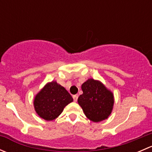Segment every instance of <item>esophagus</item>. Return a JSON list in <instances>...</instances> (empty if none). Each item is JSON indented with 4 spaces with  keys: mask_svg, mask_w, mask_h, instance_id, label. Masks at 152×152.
I'll list each match as a JSON object with an SVG mask.
<instances>
[{
    "mask_svg": "<svg viewBox=\"0 0 152 152\" xmlns=\"http://www.w3.org/2000/svg\"><path fill=\"white\" fill-rule=\"evenodd\" d=\"M73 101H74L75 102H77V100H78V95H74V96H73Z\"/></svg>",
    "mask_w": 152,
    "mask_h": 152,
    "instance_id": "1",
    "label": "esophagus"
}]
</instances>
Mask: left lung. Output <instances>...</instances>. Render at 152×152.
<instances>
[{"label":"left lung","mask_w":152,"mask_h":152,"mask_svg":"<svg viewBox=\"0 0 152 152\" xmlns=\"http://www.w3.org/2000/svg\"><path fill=\"white\" fill-rule=\"evenodd\" d=\"M83 94L78 99L85 115L93 122L105 120L113 110L114 99L113 93L99 81L90 79L82 84Z\"/></svg>","instance_id":"1"}]
</instances>
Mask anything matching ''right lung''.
<instances>
[{
  "label": "right lung",
  "mask_w": 152,
  "mask_h": 152,
  "mask_svg": "<svg viewBox=\"0 0 152 152\" xmlns=\"http://www.w3.org/2000/svg\"><path fill=\"white\" fill-rule=\"evenodd\" d=\"M73 102L70 93L56 82L47 84L36 96L34 102L35 110L42 118L52 121L63 111L65 106Z\"/></svg>",
  "instance_id": "1"
}]
</instances>
